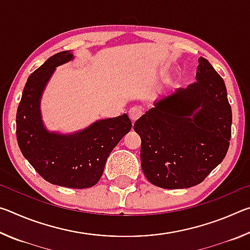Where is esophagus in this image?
Returning <instances> with one entry per match:
<instances>
[{"instance_id": "34e87169", "label": "esophagus", "mask_w": 250, "mask_h": 250, "mask_svg": "<svg viewBox=\"0 0 250 250\" xmlns=\"http://www.w3.org/2000/svg\"><path fill=\"white\" fill-rule=\"evenodd\" d=\"M142 115V108L141 107H138V105H134V107H131L129 110V117L130 119L132 120L133 122L135 120H138L139 118L141 117Z\"/></svg>"}]
</instances>
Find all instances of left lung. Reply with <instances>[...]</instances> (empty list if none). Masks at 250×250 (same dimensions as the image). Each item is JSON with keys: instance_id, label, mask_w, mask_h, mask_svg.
I'll return each mask as SVG.
<instances>
[{"instance_id": "left-lung-1", "label": "left lung", "mask_w": 250, "mask_h": 250, "mask_svg": "<svg viewBox=\"0 0 250 250\" xmlns=\"http://www.w3.org/2000/svg\"><path fill=\"white\" fill-rule=\"evenodd\" d=\"M231 119L225 83L200 57L195 83L155 101L135 121L147 181L168 189L202 183L225 158Z\"/></svg>"}]
</instances>
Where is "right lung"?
I'll return each mask as SVG.
<instances>
[{"label": "right lung", "mask_w": 250, "mask_h": 250, "mask_svg": "<svg viewBox=\"0 0 250 250\" xmlns=\"http://www.w3.org/2000/svg\"><path fill=\"white\" fill-rule=\"evenodd\" d=\"M73 58L69 50L55 54L29 76L16 112V138L24 158L44 180L64 188H88L98 183L109 154L132 124L124 113L73 134L45 129L42 94L55 68Z\"/></svg>", "instance_id": "obj_1"}]
</instances>
